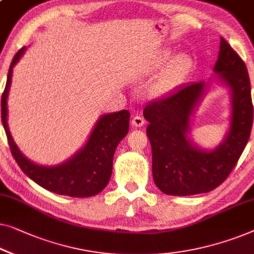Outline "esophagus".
Listing matches in <instances>:
<instances>
[{"label":"esophagus","instance_id":"obj_1","mask_svg":"<svg viewBox=\"0 0 254 254\" xmlns=\"http://www.w3.org/2000/svg\"><path fill=\"white\" fill-rule=\"evenodd\" d=\"M145 121L141 116H135L133 117V119H131V125H133L134 127H142Z\"/></svg>","mask_w":254,"mask_h":254}]
</instances>
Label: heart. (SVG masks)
I'll return each mask as SVG.
<instances>
[{"label": "heart", "mask_w": 254, "mask_h": 254, "mask_svg": "<svg viewBox=\"0 0 254 254\" xmlns=\"http://www.w3.org/2000/svg\"><path fill=\"white\" fill-rule=\"evenodd\" d=\"M168 57H170V55L165 54L164 56L161 57V63L166 62V60H168ZM185 57L179 56L176 57L174 61H172L171 65L168 66L166 71L163 73V75L153 83V86L151 88L152 93L154 95H163L165 93H167V91L170 90L171 88L174 87L175 83L178 82L179 78L182 75L183 71H185Z\"/></svg>", "instance_id": "b5f03b06"}]
</instances>
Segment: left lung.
Masks as SVG:
<instances>
[{"instance_id":"obj_1","label":"left lung","mask_w":254,"mask_h":254,"mask_svg":"<svg viewBox=\"0 0 254 254\" xmlns=\"http://www.w3.org/2000/svg\"><path fill=\"white\" fill-rule=\"evenodd\" d=\"M219 79L231 90L230 129L212 151L198 149L190 141V117L203 97L206 83L181 86L143 110L152 149V176L156 186L171 196L208 192L228 178L250 138L253 123L251 83L243 60L225 39L220 41L214 66Z\"/></svg>"}]
</instances>
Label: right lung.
I'll return each mask as SVG.
<instances>
[{"label":"right lung","mask_w":254,"mask_h":254,"mask_svg":"<svg viewBox=\"0 0 254 254\" xmlns=\"http://www.w3.org/2000/svg\"><path fill=\"white\" fill-rule=\"evenodd\" d=\"M24 51L25 47L14 55L11 62L1 100L2 124L14 160L29 179L51 192L76 198L91 197L100 193L108 186L111 178L113 156L117 146L129 129V111L123 110L101 117L95 125L86 145L66 163L51 167L32 163L17 148L6 123V98L10 89L12 68L20 60Z\"/></svg>","instance_id":"add662e5"}]
</instances>
